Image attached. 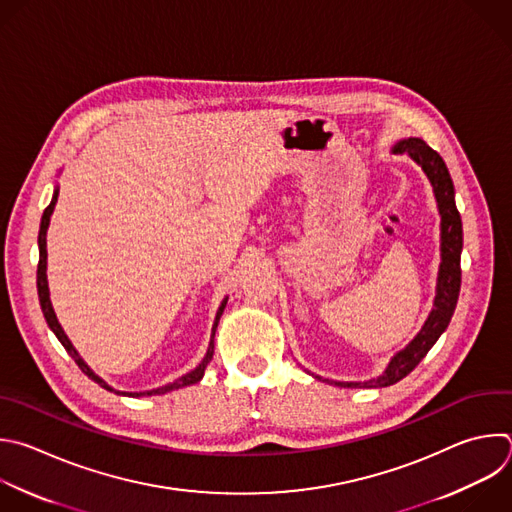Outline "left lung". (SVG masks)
Listing matches in <instances>:
<instances>
[{
  "instance_id": "1",
  "label": "left lung",
  "mask_w": 512,
  "mask_h": 512,
  "mask_svg": "<svg viewBox=\"0 0 512 512\" xmlns=\"http://www.w3.org/2000/svg\"><path fill=\"white\" fill-rule=\"evenodd\" d=\"M394 154H408L428 177L438 213H440V269L436 279L434 307L428 313L422 329L414 335L412 342L400 350L388 364V368L366 382H333L329 384L342 388H386L406 378L438 342V337L450 323L460 293V253H462V221L454 201V185L442 156L432 150L422 138H402L392 146ZM321 380L319 376H315Z\"/></svg>"
}]
</instances>
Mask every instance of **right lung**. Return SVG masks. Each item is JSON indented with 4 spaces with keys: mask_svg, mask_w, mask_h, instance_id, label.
I'll return each mask as SVG.
<instances>
[{
    "mask_svg": "<svg viewBox=\"0 0 512 512\" xmlns=\"http://www.w3.org/2000/svg\"><path fill=\"white\" fill-rule=\"evenodd\" d=\"M58 193H60V189L56 187L54 189V195H52V203L46 207V211H44V215H42V223H40V235H38V247H40V263H38V297H40V305H42V311H44V317H46V321H48V325H50V329L56 333V337L60 339V344L66 348V352L74 358V362L78 364V368L90 378V380H94L98 386H102L104 390H108V392H114V394H118V396H130V398H140V396H156V394H166V392H173V390H179V388H185V386H191V384H197V382H201V378L205 376V368L209 366V362L213 360V354H215V331H217V325H219V319H221V315H223V309H225V305H227V299L229 297H225L223 301H221V305H219V309H217V315H215V323H213V331H211V342H209V348H207V354H205V358H203V362L195 368V370H191L189 374H185V376H181V378H177L175 382H170V384H164V386H160V388H154V390H146V392H120V390H114L112 386H108L100 376H96L94 372H92V368L80 358V354L76 352V348L72 346V342L68 339V335L64 333V329H62V325H60V321H58V317H56V313H54V307H52V301H50V287H48V275H46V269H48V251H46V235H48V227H50V217H52V213H54V207H56V201H58Z\"/></svg>",
    "mask_w": 512,
    "mask_h": 512,
    "instance_id": "right-lung-1",
    "label": "right lung"
}]
</instances>
